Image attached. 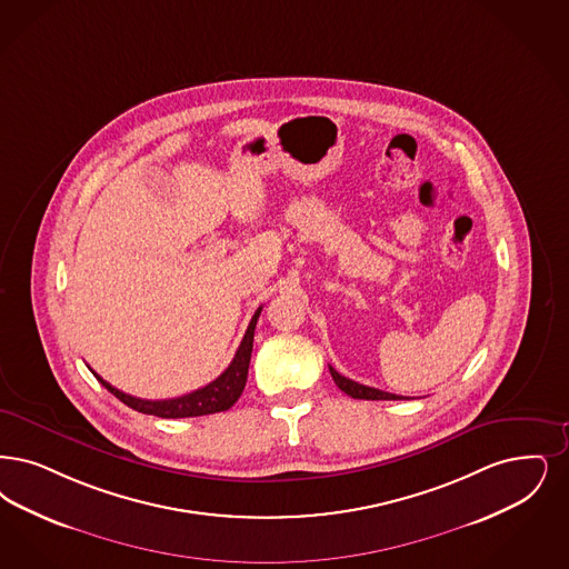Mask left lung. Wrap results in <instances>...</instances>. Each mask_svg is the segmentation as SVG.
<instances>
[{
  "label": "left lung",
  "mask_w": 569,
  "mask_h": 569,
  "mask_svg": "<svg viewBox=\"0 0 569 569\" xmlns=\"http://www.w3.org/2000/svg\"><path fill=\"white\" fill-rule=\"evenodd\" d=\"M330 375H332V379H335V383L339 386V389L345 391L347 396H351V398H358V400H405L402 396H396V393L381 391V389H375V387L356 383V381H351V379L339 375L332 366H330Z\"/></svg>",
  "instance_id": "1"
}]
</instances>
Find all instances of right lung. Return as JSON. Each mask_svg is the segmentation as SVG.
<instances>
[{
  "label": "right lung",
  "mask_w": 569,
  "mask_h": 569,
  "mask_svg": "<svg viewBox=\"0 0 569 569\" xmlns=\"http://www.w3.org/2000/svg\"><path fill=\"white\" fill-rule=\"evenodd\" d=\"M262 307H258V311L253 313L250 326L246 330V337L239 345L232 362L228 365L227 370L213 379L209 386L194 389L180 398H169V400H141L136 396H129L120 389L110 386L108 381H103L97 372H92L97 377V381L106 387L110 393H114L120 402H124L127 407L143 412V415H154L162 419H182V417H201V415H211V412H222L228 410L243 393V387L248 381V368H250L251 347H253V330H256V321L260 318Z\"/></svg>",
  "instance_id": "obj_1"
}]
</instances>
